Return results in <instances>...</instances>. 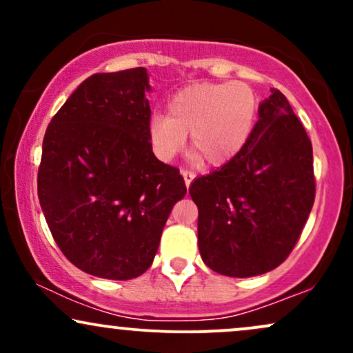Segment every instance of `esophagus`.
<instances>
[{
    "instance_id": "esophagus-1",
    "label": "esophagus",
    "mask_w": 353,
    "mask_h": 353,
    "mask_svg": "<svg viewBox=\"0 0 353 353\" xmlns=\"http://www.w3.org/2000/svg\"><path fill=\"white\" fill-rule=\"evenodd\" d=\"M182 177H184V181H185V185H190V182L194 181V177H196V174H194L192 171H189V169H182Z\"/></svg>"
}]
</instances>
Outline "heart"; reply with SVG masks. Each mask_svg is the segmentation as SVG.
Masks as SVG:
<instances>
[{
	"label": "heart",
	"mask_w": 353,
	"mask_h": 353,
	"mask_svg": "<svg viewBox=\"0 0 353 353\" xmlns=\"http://www.w3.org/2000/svg\"><path fill=\"white\" fill-rule=\"evenodd\" d=\"M257 112V96L245 83L189 86L172 96L168 116H151L149 145L157 159L169 163L185 145V136H190L196 159L202 156L210 165H224L249 143Z\"/></svg>",
	"instance_id": "1"
}]
</instances>
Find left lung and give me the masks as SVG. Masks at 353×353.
I'll list each match as a JSON object with an SVG mask.
<instances>
[{"mask_svg":"<svg viewBox=\"0 0 353 353\" xmlns=\"http://www.w3.org/2000/svg\"><path fill=\"white\" fill-rule=\"evenodd\" d=\"M270 91L245 148L189 188L199 209L202 261L228 277H254L281 265L314 205L312 143L285 96Z\"/></svg>","mask_w":353,"mask_h":353,"instance_id":"obj_1","label":"left lung"}]
</instances>
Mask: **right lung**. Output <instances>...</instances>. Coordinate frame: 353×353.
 Masks as SVG:
<instances>
[{"label": "right lung", "instance_id": "obj_1", "mask_svg": "<svg viewBox=\"0 0 353 353\" xmlns=\"http://www.w3.org/2000/svg\"><path fill=\"white\" fill-rule=\"evenodd\" d=\"M145 68L89 76L46 129L38 197L56 244L86 274L129 281L149 269L177 201L179 169L148 139Z\"/></svg>", "mask_w": 353, "mask_h": 353}]
</instances>
